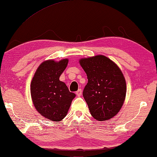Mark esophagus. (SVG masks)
Returning a JSON list of instances; mask_svg holds the SVG:
<instances>
[{
  "instance_id": "esophagus-1",
  "label": "esophagus",
  "mask_w": 157,
  "mask_h": 157,
  "mask_svg": "<svg viewBox=\"0 0 157 157\" xmlns=\"http://www.w3.org/2000/svg\"><path fill=\"white\" fill-rule=\"evenodd\" d=\"M76 95L78 96H80L82 95V90L81 89H78V90L76 91Z\"/></svg>"
}]
</instances>
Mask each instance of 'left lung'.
Here are the masks:
<instances>
[{
    "mask_svg": "<svg viewBox=\"0 0 157 157\" xmlns=\"http://www.w3.org/2000/svg\"><path fill=\"white\" fill-rule=\"evenodd\" d=\"M79 63L87 75L83 96L91 115L98 121L113 117L126 98V84L121 71L101 55L82 59Z\"/></svg>",
    "mask_w": 157,
    "mask_h": 157,
    "instance_id": "1",
    "label": "left lung"
}]
</instances>
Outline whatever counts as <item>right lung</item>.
I'll use <instances>...</instances> for the list:
<instances>
[{
  "label": "right lung",
  "instance_id": "obj_1",
  "mask_svg": "<svg viewBox=\"0 0 157 157\" xmlns=\"http://www.w3.org/2000/svg\"><path fill=\"white\" fill-rule=\"evenodd\" d=\"M68 62L64 59L58 62H42L31 81V95L34 106L44 117L53 121L58 122L65 117L75 97L59 79Z\"/></svg>",
  "mask_w": 157,
  "mask_h": 157
}]
</instances>
